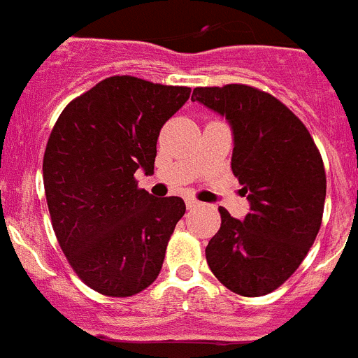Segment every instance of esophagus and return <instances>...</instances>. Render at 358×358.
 <instances>
[{
	"mask_svg": "<svg viewBox=\"0 0 358 358\" xmlns=\"http://www.w3.org/2000/svg\"><path fill=\"white\" fill-rule=\"evenodd\" d=\"M186 206H188V210H197V208H201V202L195 201V199H188Z\"/></svg>",
	"mask_w": 358,
	"mask_h": 358,
	"instance_id": "esophagus-1",
	"label": "esophagus"
}]
</instances>
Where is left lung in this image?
<instances>
[{
	"label": "left lung",
	"instance_id": "8db88e82",
	"mask_svg": "<svg viewBox=\"0 0 358 358\" xmlns=\"http://www.w3.org/2000/svg\"><path fill=\"white\" fill-rule=\"evenodd\" d=\"M192 100L229 123L231 169L249 201L242 220L218 208L222 224L208 243V265L233 292L265 296L292 276L319 233L327 197L321 154L289 107L251 85L195 87Z\"/></svg>",
	"mask_w": 358,
	"mask_h": 358
}]
</instances>
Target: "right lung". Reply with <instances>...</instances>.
I'll list each match as a JSON object with an SVG mask.
<instances>
[{"mask_svg":"<svg viewBox=\"0 0 358 358\" xmlns=\"http://www.w3.org/2000/svg\"><path fill=\"white\" fill-rule=\"evenodd\" d=\"M189 87L109 77L66 106L50 134L43 179L52 226L85 285L127 297L156 280L181 197L156 199L136 172L154 173L161 127Z\"/></svg>","mask_w":358,"mask_h":358,"instance_id":"right-lung-1","label":"right lung"}]
</instances>
